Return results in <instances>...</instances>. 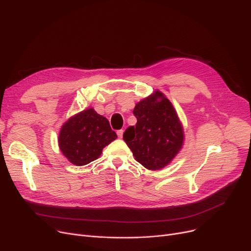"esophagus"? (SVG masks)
Listing matches in <instances>:
<instances>
[{
    "instance_id": "obj_1",
    "label": "esophagus",
    "mask_w": 251,
    "mask_h": 251,
    "mask_svg": "<svg viewBox=\"0 0 251 251\" xmlns=\"http://www.w3.org/2000/svg\"><path fill=\"white\" fill-rule=\"evenodd\" d=\"M123 133H124V130H118L117 131V135L119 138H122L123 137Z\"/></svg>"
}]
</instances>
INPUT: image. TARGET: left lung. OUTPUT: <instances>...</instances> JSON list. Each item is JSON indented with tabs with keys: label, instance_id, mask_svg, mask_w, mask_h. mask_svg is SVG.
<instances>
[{
	"label": "left lung",
	"instance_id": "1",
	"mask_svg": "<svg viewBox=\"0 0 251 251\" xmlns=\"http://www.w3.org/2000/svg\"><path fill=\"white\" fill-rule=\"evenodd\" d=\"M135 126H130L123 139L135 160L151 171L169 165L182 149L183 126L176 110L160 90L135 104Z\"/></svg>",
	"mask_w": 251,
	"mask_h": 251
}]
</instances>
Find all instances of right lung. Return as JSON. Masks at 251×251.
<instances>
[{
    "mask_svg": "<svg viewBox=\"0 0 251 251\" xmlns=\"http://www.w3.org/2000/svg\"><path fill=\"white\" fill-rule=\"evenodd\" d=\"M116 138L108 119L89 108L63 124L58 142L60 151L71 164L84 166L99 159L103 148Z\"/></svg>",
    "mask_w": 251,
    "mask_h": 251,
    "instance_id": "obj_1",
    "label": "right lung"
}]
</instances>
